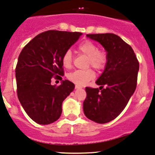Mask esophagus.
I'll return each mask as SVG.
<instances>
[{"mask_svg": "<svg viewBox=\"0 0 155 155\" xmlns=\"http://www.w3.org/2000/svg\"><path fill=\"white\" fill-rule=\"evenodd\" d=\"M75 88H76V89H80V88H81V87L79 85H75Z\"/></svg>", "mask_w": 155, "mask_h": 155, "instance_id": "esophagus-1", "label": "esophagus"}]
</instances>
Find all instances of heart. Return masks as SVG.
Segmentation results:
<instances>
[{
	"label": "heart",
	"instance_id": "obj_1",
	"mask_svg": "<svg viewBox=\"0 0 155 155\" xmlns=\"http://www.w3.org/2000/svg\"><path fill=\"white\" fill-rule=\"evenodd\" d=\"M79 54L87 57V66H92L98 71L104 69L107 63V53L104 49H98L94 42L87 40L78 45ZM62 63L64 68L70 69L73 65L72 54L70 50L64 51L62 57ZM95 72L93 69L77 70L68 75V79L78 85H84L89 81L94 79Z\"/></svg>",
	"mask_w": 155,
	"mask_h": 155
}]
</instances>
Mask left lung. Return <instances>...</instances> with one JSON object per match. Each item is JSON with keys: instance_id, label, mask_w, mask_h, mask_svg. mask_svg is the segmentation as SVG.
Returning a JSON list of instances; mask_svg holds the SVG:
<instances>
[{"instance_id": "1", "label": "left lung", "mask_w": 155, "mask_h": 155, "mask_svg": "<svg viewBox=\"0 0 155 155\" xmlns=\"http://www.w3.org/2000/svg\"><path fill=\"white\" fill-rule=\"evenodd\" d=\"M87 37L103 45L108 60L103 74L96 81L100 87H85L87 96L83 110L90 120L105 124L121 113L135 92L139 62L132 47L118 35L107 33Z\"/></svg>"}]
</instances>
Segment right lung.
Segmentation results:
<instances>
[{
  "instance_id": "right-lung-1",
  "label": "right lung",
  "mask_w": 155,
  "mask_h": 155,
  "mask_svg": "<svg viewBox=\"0 0 155 155\" xmlns=\"http://www.w3.org/2000/svg\"><path fill=\"white\" fill-rule=\"evenodd\" d=\"M80 32L49 30L25 45L15 68L17 93L25 113L34 121L46 125L58 120L62 102L74 91L68 80L52 85V79L64 76L62 57L79 40Z\"/></svg>"
}]
</instances>
